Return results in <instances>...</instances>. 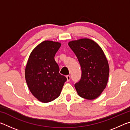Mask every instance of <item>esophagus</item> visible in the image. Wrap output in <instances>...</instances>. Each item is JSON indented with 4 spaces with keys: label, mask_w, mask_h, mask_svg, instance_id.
<instances>
[{
    "label": "esophagus",
    "mask_w": 130,
    "mask_h": 130,
    "mask_svg": "<svg viewBox=\"0 0 130 130\" xmlns=\"http://www.w3.org/2000/svg\"><path fill=\"white\" fill-rule=\"evenodd\" d=\"M67 81H69L70 80V76L69 75H67Z\"/></svg>",
    "instance_id": "esophagus-1"
}]
</instances>
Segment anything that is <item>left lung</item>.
I'll use <instances>...</instances> for the list:
<instances>
[{
    "instance_id": "1",
    "label": "left lung",
    "mask_w": 130,
    "mask_h": 130,
    "mask_svg": "<svg viewBox=\"0 0 130 130\" xmlns=\"http://www.w3.org/2000/svg\"><path fill=\"white\" fill-rule=\"evenodd\" d=\"M77 58L81 68L80 80L74 84L81 98L93 100L106 87L109 68L105 54L98 43L83 38L68 43Z\"/></svg>"
}]
</instances>
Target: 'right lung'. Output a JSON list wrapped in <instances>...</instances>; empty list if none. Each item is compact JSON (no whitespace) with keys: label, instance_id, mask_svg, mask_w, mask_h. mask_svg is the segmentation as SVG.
Returning a JSON list of instances; mask_svg holds the SVG:
<instances>
[{"label":"right lung","instance_id":"right-lung-1","mask_svg":"<svg viewBox=\"0 0 130 130\" xmlns=\"http://www.w3.org/2000/svg\"><path fill=\"white\" fill-rule=\"evenodd\" d=\"M61 43L45 41L34 48L25 69V78L30 92L39 101L48 103L60 96L67 80L59 73L54 56Z\"/></svg>","mask_w":130,"mask_h":130}]
</instances>
